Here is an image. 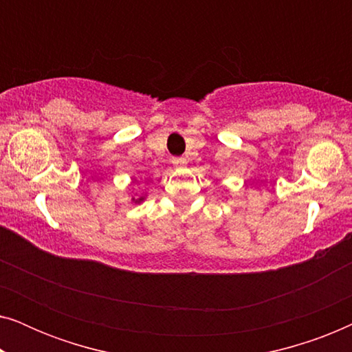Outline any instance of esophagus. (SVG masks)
Masks as SVG:
<instances>
[{"label": "esophagus", "instance_id": "esophagus-1", "mask_svg": "<svg viewBox=\"0 0 352 352\" xmlns=\"http://www.w3.org/2000/svg\"><path fill=\"white\" fill-rule=\"evenodd\" d=\"M184 163H186V158H182V157L173 158V165L175 166H181V165H184Z\"/></svg>", "mask_w": 352, "mask_h": 352}]
</instances>
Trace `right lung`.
<instances>
[{"label":"right lung","mask_w":352,"mask_h":352,"mask_svg":"<svg viewBox=\"0 0 352 352\" xmlns=\"http://www.w3.org/2000/svg\"><path fill=\"white\" fill-rule=\"evenodd\" d=\"M139 200H142V199H139Z\"/></svg>","instance_id":"add662e5"}]
</instances>
